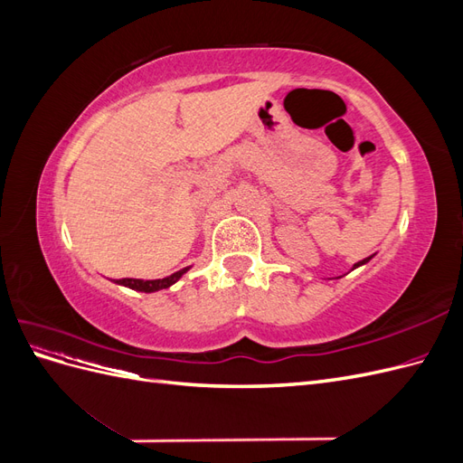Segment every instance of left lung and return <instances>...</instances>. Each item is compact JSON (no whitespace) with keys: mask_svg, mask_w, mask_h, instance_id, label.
<instances>
[{"mask_svg":"<svg viewBox=\"0 0 463 463\" xmlns=\"http://www.w3.org/2000/svg\"><path fill=\"white\" fill-rule=\"evenodd\" d=\"M373 257H367V259H363V260H359L357 264H354V269H357V266H361V264H365V262H369Z\"/></svg>","mask_w":463,"mask_h":463,"instance_id":"1","label":"left lung"}]
</instances>
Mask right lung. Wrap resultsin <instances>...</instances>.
Wrapping results in <instances>:
<instances>
[{
  "instance_id": "1",
  "label": "right lung",
  "mask_w": 463,
  "mask_h": 463,
  "mask_svg": "<svg viewBox=\"0 0 463 463\" xmlns=\"http://www.w3.org/2000/svg\"><path fill=\"white\" fill-rule=\"evenodd\" d=\"M189 270V266L184 270H179L172 276L167 278H162V279H137V278H121V279H116V284L119 286H125V288H131V289H137V291H145V293H152V291H158V289H165L170 288L172 284H175L177 279L184 276L185 272Z\"/></svg>"
}]
</instances>
